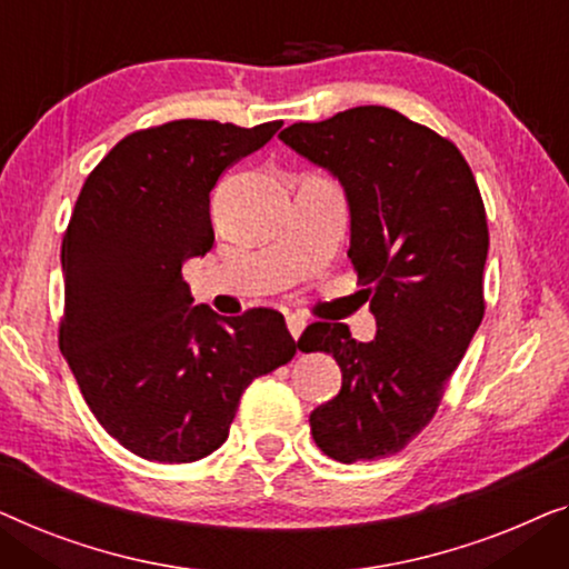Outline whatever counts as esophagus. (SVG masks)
Wrapping results in <instances>:
<instances>
[{
  "label": "esophagus",
  "mask_w": 569,
  "mask_h": 569,
  "mask_svg": "<svg viewBox=\"0 0 569 569\" xmlns=\"http://www.w3.org/2000/svg\"><path fill=\"white\" fill-rule=\"evenodd\" d=\"M286 325H288V332L293 335V340H299L301 332H303V327H307V319H303L301 315H288L286 317Z\"/></svg>",
  "instance_id": "34e87169"
}]
</instances>
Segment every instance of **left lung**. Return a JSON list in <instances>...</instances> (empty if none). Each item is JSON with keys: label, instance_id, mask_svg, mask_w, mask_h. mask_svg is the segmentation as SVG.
Returning a JSON list of instances; mask_svg holds the SVG:
<instances>
[{"label": "left lung", "instance_id": "obj_1", "mask_svg": "<svg viewBox=\"0 0 569 569\" xmlns=\"http://www.w3.org/2000/svg\"><path fill=\"white\" fill-rule=\"evenodd\" d=\"M281 139L346 188L348 258L379 327L371 342L342 322L303 330L301 350L342 371L338 395L309 415L311 436L335 461L383 459L433 420L485 317L482 196L453 141L391 108L293 123Z\"/></svg>", "mask_w": 569, "mask_h": 569}]
</instances>
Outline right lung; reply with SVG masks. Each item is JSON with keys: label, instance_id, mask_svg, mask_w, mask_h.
<instances>
[{"label": "right lung", "instance_id": "add662e5", "mask_svg": "<svg viewBox=\"0 0 569 569\" xmlns=\"http://www.w3.org/2000/svg\"><path fill=\"white\" fill-rule=\"evenodd\" d=\"M281 126L141 128L79 190L61 242L59 348L100 426L141 459L190 463L216 451L242 391L299 348L278 311L219 317L193 307L182 281V262L213 244V186Z\"/></svg>", "mask_w": 569, "mask_h": 569}]
</instances>
